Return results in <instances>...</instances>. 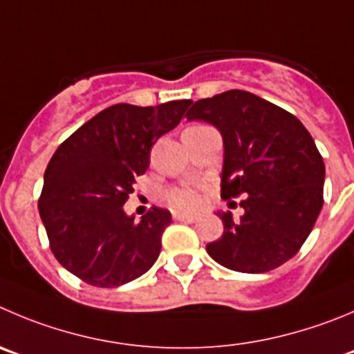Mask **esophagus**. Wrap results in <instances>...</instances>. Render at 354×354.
<instances>
[{
	"label": "esophagus",
	"mask_w": 354,
	"mask_h": 354,
	"mask_svg": "<svg viewBox=\"0 0 354 354\" xmlns=\"http://www.w3.org/2000/svg\"><path fill=\"white\" fill-rule=\"evenodd\" d=\"M173 218L176 220V222H187V223H192L197 220L194 214H187V213H174Z\"/></svg>",
	"instance_id": "34e87169"
}]
</instances>
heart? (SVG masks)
I'll use <instances>...</instances> for the list:
<instances>
[{
    "label": "heart",
    "mask_w": 354,
    "mask_h": 354,
    "mask_svg": "<svg viewBox=\"0 0 354 354\" xmlns=\"http://www.w3.org/2000/svg\"><path fill=\"white\" fill-rule=\"evenodd\" d=\"M167 201L176 209L192 211L199 207L201 196L199 190L196 187H192V185H181V187H176L167 192Z\"/></svg>",
    "instance_id": "heart-1"
}]
</instances>
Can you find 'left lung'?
<instances>
[{"instance_id":"left-lung-1","label":"left lung","mask_w":354,"mask_h":354,"mask_svg":"<svg viewBox=\"0 0 354 354\" xmlns=\"http://www.w3.org/2000/svg\"><path fill=\"white\" fill-rule=\"evenodd\" d=\"M185 117L222 134V199L246 197L239 222L218 211L223 234L206 246L209 257L248 274L283 266L323 207L325 164L311 134L292 113L246 91L199 99Z\"/></svg>"}]
</instances>
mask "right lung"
Wrapping results in <instances>:
<instances>
[{
	"mask_svg": "<svg viewBox=\"0 0 354 354\" xmlns=\"http://www.w3.org/2000/svg\"><path fill=\"white\" fill-rule=\"evenodd\" d=\"M190 99L158 106L113 104L55 150L38 209L57 262L99 288L125 285L147 272L160 253L171 223L162 207L140 222L124 211L132 185L150 166L155 141L173 131Z\"/></svg>",
	"mask_w": 354,
	"mask_h": 354,
	"instance_id": "obj_1",
	"label": "right lung"
}]
</instances>
